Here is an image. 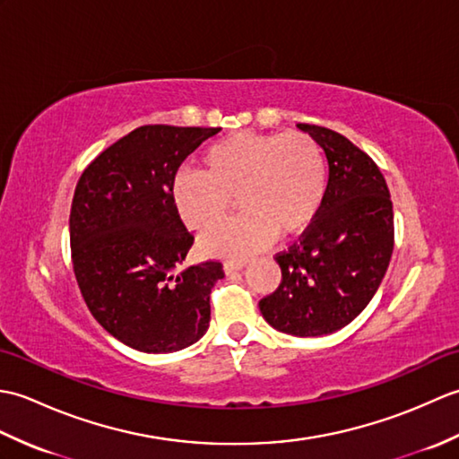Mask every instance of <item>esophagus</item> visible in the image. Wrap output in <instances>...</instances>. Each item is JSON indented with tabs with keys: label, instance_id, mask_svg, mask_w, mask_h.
<instances>
[{
	"label": "esophagus",
	"instance_id": "esophagus-1",
	"mask_svg": "<svg viewBox=\"0 0 459 459\" xmlns=\"http://www.w3.org/2000/svg\"><path fill=\"white\" fill-rule=\"evenodd\" d=\"M245 266H247L245 262H224V264H222V270H224V274L230 276V274H235V272L242 270Z\"/></svg>",
	"mask_w": 459,
	"mask_h": 459
}]
</instances>
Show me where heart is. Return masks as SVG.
<instances>
[{"instance_id":"1","label":"heart","mask_w":459,"mask_h":459,"mask_svg":"<svg viewBox=\"0 0 459 459\" xmlns=\"http://www.w3.org/2000/svg\"><path fill=\"white\" fill-rule=\"evenodd\" d=\"M203 171L181 169L171 201L193 230L216 223L237 196L246 212L204 232L209 258L242 260L280 237H294L316 221L327 189L324 152L304 132H237L204 150Z\"/></svg>"}]
</instances>
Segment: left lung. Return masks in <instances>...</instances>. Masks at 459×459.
I'll return each instance as SVG.
<instances>
[{"label":"left lung","instance_id":"8db88e82","mask_svg":"<svg viewBox=\"0 0 459 459\" xmlns=\"http://www.w3.org/2000/svg\"><path fill=\"white\" fill-rule=\"evenodd\" d=\"M325 152L324 204L299 242L276 256L281 281L260 311L281 333L319 337L349 325L383 281L394 248L393 201L377 163L345 135L298 124Z\"/></svg>","mask_w":459,"mask_h":459}]
</instances>
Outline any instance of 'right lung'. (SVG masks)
Instances as JSON below:
<instances>
[{
    "label": "right lung",
    "mask_w": 459,
    "mask_h": 459,
    "mask_svg": "<svg viewBox=\"0 0 459 459\" xmlns=\"http://www.w3.org/2000/svg\"><path fill=\"white\" fill-rule=\"evenodd\" d=\"M221 128L142 126L104 150L76 183L73 268L94 319L142 353H173L204 335L221 262L173 270L193 245L171 201L179 165Z\"/></svg>",
    "instance_id": "add662e5"
}]
</instances>
